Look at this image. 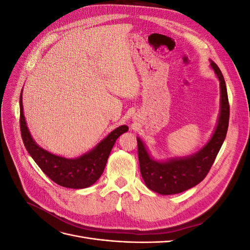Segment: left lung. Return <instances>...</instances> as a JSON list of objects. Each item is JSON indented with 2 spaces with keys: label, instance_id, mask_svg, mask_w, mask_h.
Segmentation results:
<instances>
[{
  "label": "left lung",
  "instance_id": "left-lung-1",
  "mask_svg": "<svg viewBox=\"0 0 250 250\" xmlns=\"http://www.w3.org/2000/svg\"><path fill=\"white\" fill-rule=\"evenodd\" d=\"M211 67L220 81L221 109L218 124L209 142L197 153L188 157L161 163L148 154L143 142L138 139V155L142 177L151 191L162 195L177 194L198 185L208 175L225 140L229 121V103L223 75L218 65Z\"/></svg>",
  "mask_w": 250,
  "mask_h": 250
}]
</instances>
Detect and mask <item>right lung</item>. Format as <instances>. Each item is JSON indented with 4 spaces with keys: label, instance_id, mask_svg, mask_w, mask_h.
Returning <instances> with one entry per match:
<instances>
[{
    "label": "right lung",
    "instance_id": "add662e5",
    "mask_svg": "<svg viewBox=\"0 0 250 250\" xmlns=\"http://www.w3.org/2000/svg\"><path fill=\"white\" fill-rule=\"evenodd\" d=\"M20 127L21 139L27 151L42 172L57 185L70 188H84L95 184L102 175L117 139L128 130L126 125L118 127L92 151L78 158L69 160L54 155L41 148L33 141L26 126L21 95L20 97Z\"/></svg>",
    "mask_w": 250,
    "mask_h": 250
}]
</instances>
